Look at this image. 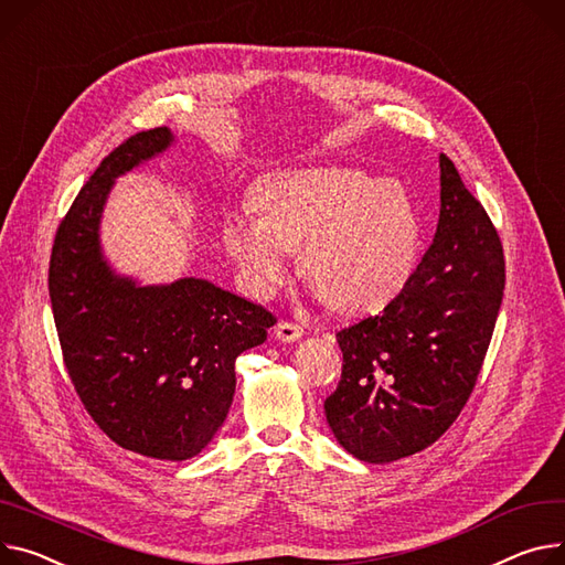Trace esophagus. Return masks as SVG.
<instances>
[{"instance_id": "34e87169", "label": "esophagus", "mask_w": 565, "mask_h": 565, "mask_svg": "<svg viewBox=\"0 0 565 565\" xmlns=\"http://www.w3.org/2000/svg\"><path fill=\"white\" fill-rule=\"evenodd\" d=\"M302 332H306V330H302V326H298L294 321H280L276 326V337L280 341H298L302 337Z\"/></svg>"}]
</instances>
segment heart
Wrapping results in <instances>:
<instances>
[{
  "instance_id": "b5f03b06",
  "label": "heart",
  "mask_w": 565,
  "mask_h": 565,
  "mask_svg": "<svg viewBox=\"0 0 565 565\" xmlns=\"http://www.w3.org/2000/svg\"><path fill=\"white\" fill-rule=\"evenodd\" d=\"M255 214L233 212L224 246L257 296L274 294L298 250V271L337 312H371L409 282L423 224L398 181L358 169L287 171L263 183Z\"/></svg>"
}]
</instances>
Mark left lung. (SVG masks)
Wrapping results in <instances>:
<instances>
[{
    "instance_id": "1",
    "label": "left lung",
    "mask_w": 565,
    "mask_h": 565,
    "mask_svg": "<svg viewBox=\"0 0 565 565\" xmlns=\"http://www.w3.org/2000/svg\"><path fill=\"white\" fill-rule=\"evenodd\" d=\"M434 242L375 317L337 332L341 380L326 418L353 457L386 463L425 450L457 420L482 371L504 294V253L487 210L448 156Z\"/></svg>"
}]
</instances>
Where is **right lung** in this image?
<instances>
[{
  "label": "right lung",
  "instance_id": "add662e5",
  "mask_svg": "<svg viewBox=\"0 0 565 565\" xmlns=\"http://www.w3.org/2000/svg\"><path fill=\"white\" fill-rule=\"evenodd\" d=\"M169 145L167 126L149 128L99 162L56 231L50 298L67 375L99 429L131 452L183 461L226 420L235 360L276 317L207 280L138 287L106 265L99 220L115 177Z\"/></svg>",
  "mask_w": 565,
  "mask_h": 565
}]
</instances>
